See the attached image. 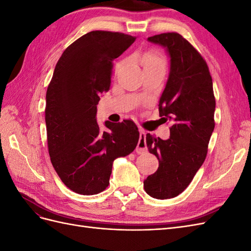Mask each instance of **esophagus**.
I'll list each match as a JSON object with an SVG mask.
<instances>
[{
    "label": "esophagus",
    "mask_w": 251,
    "mask_h": 251,
    "mask_svg": "<svg viewBox=\"0 0 251 251\" xmlns=\"http://www.w3.org/2000/svg\"><path fill=\"white\" fill-rule=\"evenodd\" d=\"M146 137H147V133L144 132V131H140V134H139V141H138V144H137V148H136V151H137L138 154L146 153V151H148Z\"/></svg>",
    "instance_id": "1"
}]
</instances>
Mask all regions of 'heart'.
<instances>
[{
	"mask_svg": "<svg viewBox=\"0 0 251 251\" xmlns=\"http://www.w3.org/2000/svg\"><path fill=\"white\" fill-rule=\"evenodd\" d=\"M133 59L142 67L144 73L151 71L165 72L166 66H168V62H166L165 56L160 51H158L156 49H148L146 51L135 53L133 55ZM124 64V60L118 62L116 65V71L120 70Z\"/></svg>",
	"mask_w": 251,
	"mask_h": 251,
	"instance_id": "b5f03b06",
	"label": "heart"
}]
</instances>
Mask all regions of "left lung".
Listing matches in <instances>:
<instances>
[{"label":"left lung","instance_id":"8db88e82","mask_svg":"<svg viewBox=\"0 0 251 251\" xmlns=\"http://www.w3.org/2000/svg\"><path fill=\"white\" fill-rule=\"evenodd\" d=\"M166 48L171 57L168 82L159 100V115L170 120V138L147 134V146L159 160L158 170L143 182L156 199L177 197L189 185L207 155L215 128L216 100L208 66L200 53L177 32L148 39Z\"/></svg>","mask_w":251,"mask_h":251}]
</instances>
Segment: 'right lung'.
I'll return each instance as SVG.
<instances>
[{"instance_id":"1","label":"right lung","mask_w":251,"mask_h":251,"mask_svg":"<svg viewBox=\"0 0 251 251\" xmlns=\"http://www.w3.org/2000/svg\"><path fill=\"white\" fill-rule=\"evenodd\" d=\"M120 32L91 31L58 59L46 94L45 120L51 163L64 184L79 195L100 194L109 185L113 161L131 154L139 140L132 120L96 121L100 94L111 85L113 60L135 42Z\"/></svg>"}]
</instances>
